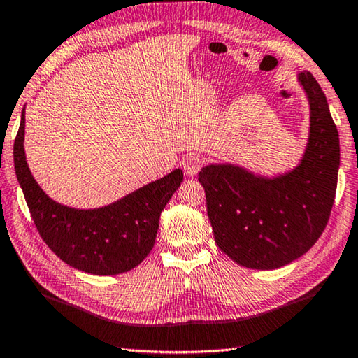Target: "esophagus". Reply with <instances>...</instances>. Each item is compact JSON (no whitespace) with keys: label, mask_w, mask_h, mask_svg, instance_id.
Returning a JSON list of instances; mask_svg holds the SVG:
<instances>
[{"label":"esophagus","mask_w":358,"mask_h":358,"mask_svg":"<svg viewBox=\"0 0 358 358\" xmlns=\"http://www.w3.org/2000/svg\"><path fill=\"white\" fill-rule=\"evenodd\" d=\"M202 164H203V159L201 156H196V155L186 156L183 159L185 173L187 175V177H194V175H197L199 171H201Z\"/></svg>","instance_id":"34e87169"}]
</instances>
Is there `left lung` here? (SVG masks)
Segmentation results:
<instances>
[{"label":"left lung","mask_w":358,"mask_h":358,"mask_svg":"<svg viewBox=\"0 0 358 358\" xmlns=\"http://www.w3.org/2000/svg\"><path fill=\"white\" fill-rule=\"evenodd\" d=\"M296 80L310 104V134L296 167L275 177L229 162L199 172L216 245L246 268L275 270L310 251L335 201L338 129L311 72H299Z\"/></svg>","instance_id":"8db88e82"}]
</instances>
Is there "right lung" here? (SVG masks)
I'll list each match as a JSON object with an SVG mask.
<instances>
[{"instance_id":"obj_1","label":"right lung","mask_w":358,"mask_h":358,"mask_svg":"<svg viewBox=\"0 0 358 358\" xmlns=\"http://www.w3.org/2000/svg\"><path fill=\"white\" fill-rule=\"evenodd\" d=\"M23 142L25 108L14 142L15 175L39 235L63 262L85 273L107 276L129 271L148 256L161 211L183 181L181 169L106 207L72 208L42 191L28 167Z\"/></svg>"}]
</instances>
